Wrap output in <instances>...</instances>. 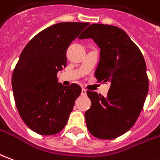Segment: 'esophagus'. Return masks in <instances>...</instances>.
<instances>
[{
    "mask_svg": "<svg viewBox=\"0 0 160 160\" xmlns=\"http://www.w3.org/2000/svg\"><path fill=\"white\" fill-rule=\"evenodd\" d=\"M81 95L82 96L87 95V90H86L85 88H82V90H81Z\"/></svg>",
    "mask_w": 160,
    "mask_h": 160,
    "instance_id": "esophagus-1",
    "label": "esophagus"
}]
</instances>
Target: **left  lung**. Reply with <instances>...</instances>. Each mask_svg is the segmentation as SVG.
I'll return each mask as SVG.
<instances>
[{
	"label": "left lung",
	"instance_id": "obj_1",
	"mask_svg": "<svg viewBox=\"0 0 160 160\" xmlns=\"http://www.w3.org/2000/svg\"><path fill=\"white\" fill-rule=\"evenodd\" d=\"M92 39L100 48L96 68L99 82H110L107 97L88 90L91 107L85 113L89 132L101 139L124 134L133 126L148 92V77L142 53L118 27L92 24L79 39Z\"/></svg>",
	"mask_w": 160,
	"mask_h": 160
}]
</instances>
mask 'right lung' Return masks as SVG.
<instances>
[{
    "mask_svg": "<svg viewBox=\"0 0 160 160\" xmlns=\"http://www.w3.org/2000/svg\"><path fill=\"white\" fill-rule=\"evenodd\" d=\"M88 25L54 24L36 34L20 55L12 75L14 101L22 120L38 134H56L68 123L81 88L58 83L57 72L67 66L71 42Z\"/></svg>",
    "mask_w": 160,
    "mask_h": 160,
    "instance_id": "right-lung-1",
    "label": "right lung"
}]
</instances>
